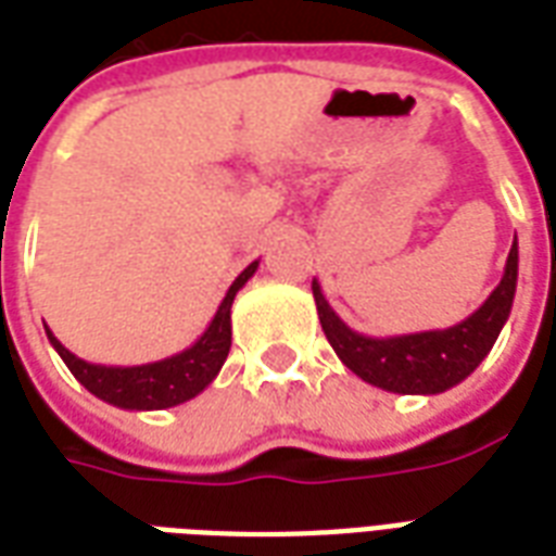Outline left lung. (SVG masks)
Here are the masks:
<instances>
[{
  "label": "left lung",
  "instance_id": "obj_1",
  "mask_svg": "<svg viewBox=\"0 0 556 556\" xmlns=\"http://www.w3.org/2000/svg\"><path fill=\"white\" fill-rule=\"evenodd\" d=\"M516 279H519V244L513 241L507 256L504 277L495 291L483 300V306L471 312L447 330L409 332V336H389L374 339L351 330L344 320L332 312L324 298L318 279H312V294L318 306L320 327L332 344V351L356 377L371 382L382 392L394 394H439L454 389L492 351L497 332L513 309L516 298Z\"/></svg>",
  "mask_w": 556,
  "mask_h": 556
}]
</instances>
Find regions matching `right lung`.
<instances>
[{
  "instance_id": "1",
  "label": "right lung",
  "mask_w": 556,
  "mask_h": 556,
  "mask_svg": "<svg viewBox=\"0 0 556 556\" xmlns=\"http://www.w3.org/2000/svg\"><path fill=\"white\" fill-rule=\"evenodd\" d=\"M256 267L258 262H253L238 274L203 336L191 348H185V351L174 353L167 359L129 365V368H123V365H97V362H85L76 353H70L47 327L49 344L59 351L70 374L105 404L135 409V413H141V409H170V406H179L197 397L224 368L226 356H229V344H232V315H229L232 300H236L238 291L244 289L247 279L256 274Z\"/></svg>"
}]
</instances>
